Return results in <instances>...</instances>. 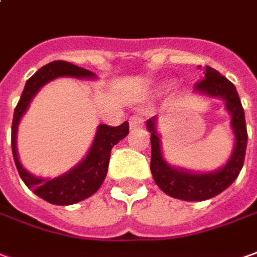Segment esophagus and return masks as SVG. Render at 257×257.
<instances>
[{
  "instance_id": "34e87169",
  "label": "esophagus",
  "mask_w": 257,
  "mask_h": 257,
  "mask_svg": "<svg viewBox=\"0 0 257 257\" xmlns=\"http://www.w3.org/2000/svg\"><path fill=\"white\" fill-rule=\"evenodd\" d=\"M128 123H130V128H132V130H137V128H141V127H143L144 120H143V117H140V116H132L130 120H128Z\"/></svg>"
}]
</instances>
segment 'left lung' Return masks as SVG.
I'll return each mask as SVG.
<instances>
[{
    "instance_id": "8db88e82",
    "label": "left lung",
    "mask_w": 257,
    "mask_h": 257,
    "mask_svg": "<svg viewBox=\"0 0 257 257\" xmlns=\"http://www.w3.org/2000/svg\"><path fill=\"white\" fill-rule=\"evenodd\" d=\"M203 74L204 79L194 86V92L204 98L222 100L225 110L231 116V128L235 143L229 158L221 168L210 172H193L168 164L162 152L161 136L157 130L158 117L154 116L147 120V130L151 133L152 178L165 194L185 201H203L213 199L224 192L238 178L246 152L247 133L245 113L235 85L211 67H206Z\"/></svg>"
}]
</instances>
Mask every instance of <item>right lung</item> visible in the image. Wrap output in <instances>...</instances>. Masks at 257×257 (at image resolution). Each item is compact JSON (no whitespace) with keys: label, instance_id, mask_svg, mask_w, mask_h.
Masks as SVG:
<instances>
[{"label":"right lung","instance_id":"right-lung-1","mask_svg":"<svg viewBox=\"0 0 257 257\" xmlns=\"http://www.w3.org/2000/svg\"><path fill=\"white\" fill-rule=\"evenodd\" d=\"M60 77H71L77 79H88V81L96 79V75L93 72L67 61H53L43 65L25 84L22 96L14 111L11 144H12L15 165L25 185L40 199L46 200L51 204L70 206L88 199L98 192V189L103 183L107 175L111 148L128 134V123L124 121L117 127L99 124L92 146L89 147V151L86 152L85 158L79 161L75 166H72L70 171L61 173L60 176L40 178L29 172L19 161L17 147L18 127L21 123V118L26 113L32 99L36 96L37 92L44 85Z\"/></svg>","mask_w":257,"mask_h":257}]
</instances>
